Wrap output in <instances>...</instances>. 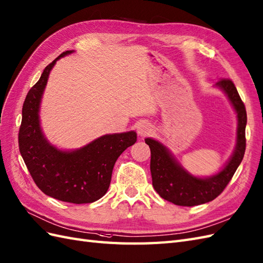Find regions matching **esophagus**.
I'll return each mask as SVG.
<instances>
[{
    "mask_svg": "<svg viewBox=\"0 0 263 263\" xmlns=\"http://www.w3.org/2000/svg\"><path fill=\"white\" fill-rule=\"evenodd\" d=\"M152 130H153L152 125L147 122H140L137 126V131L140 137L149 136V134L152 132Z\"/></svg>",
    "mask_w": 263,
    "mask_h": 263,
    "instance_id": "obj_1",
    "label": "esophagus"
}]
</instances>
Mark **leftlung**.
Segmentation results:
<instances>
[{
	"label": "left lung",
	"instance_id": "1",
	"mask_svg": "<svg viewBox=\"0 0 263 263\" xmlns=\"http://www.w3.org/2000/svg\"><path fill=\"white\" fill-rule=\"evenodd\" d=\"M215 87L223 92L230 101L238 121L237 142L233 153L219 172L205 178L193 176L160 141L145 139V143L151 150L150 170L154 190L161 198L177 205L193 206L214 200L230 182L245 156L247 125L245 104L231 80H221Z\"/></svg>",
	"mask_w": 263,
	"mask_h": 263
}]
</instances>
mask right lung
I'll use <instances>...</instances> for the list:
<instances>
[{
    "label": "right lung",
    "instance_id": "right-lung-1",
    "mask_svg": "<svg viewBox=\"0 0 263 263\" xmlns=\"http://www.w3.org/2000/svg\"><path fill=\"white\" fill-rule=\"evenodd\" d=\"M73 52H63L46 66L29 91L22 107L18 147L40 190L60 201L82 204L92 203L106 193L116 161L126 147L137 142V133L105 134L76 150L58 149L49 142L40 121L43 93L58 60Z\"/></svg>",
    "mask_w": 263,
    "mask_h": 263
}]
</instances>
